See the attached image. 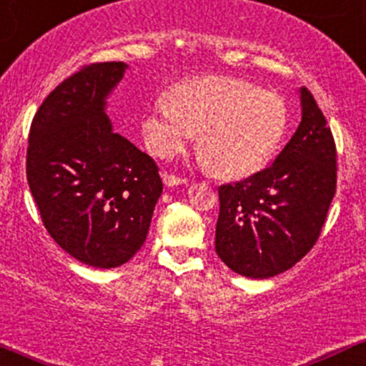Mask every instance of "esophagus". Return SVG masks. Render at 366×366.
Returning <instances> with one entry per match:
<instances>
[{
	"instance_id": "34e87169",
	"label": "esophagus",
	"mask_w": 366,
	"mask_h": 366,
	"mask_svg": "<svg viewBox=\"0 0 366 366\" xmlns=\"http://www.w3.org/2000/svg\"><path fill=\"white\" fill-rule=\"evenodd\" d=\"M162 179L163 182H165V186L169 187H175V186H182V184H187L189 180L187 179H182V177H177V175L174 174H162Z\"/></svg>"
}]
</instances>
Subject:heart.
Returning <instances> with one entry per match:
<instances>
[{"label":"heart","mask_w":366,"mask_h":366,"mask_svg":"<svg viewBox=\"0 0 366 366\" xmlns=\"http://www.w3.org/2000/svg\"><path fill=\"white\" fill-rule=\"evenodd\" d=\"M167 101L151 104L144 113L148 148L159 158H170L196 134L197 153L222 177L241 179L262 170L287 127L284 99L239 79L180 82Z\"/></svg>","instance_id":"b5f03b06"}]
</instances>
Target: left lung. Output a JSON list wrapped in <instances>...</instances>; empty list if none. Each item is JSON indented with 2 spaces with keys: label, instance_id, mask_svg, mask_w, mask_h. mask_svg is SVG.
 Wrapping results in <instances>:
<instances>
[{
  "label": "left lung",
  "instance_id": "8db88e82",
  "mask_svg": "<svg viewBox=\"0 0 366 366\" xmlns=\"http://www.w3.org/2000/svg\"><path fill=\"white\" fill-rule=\"evenodd\" d=\"M301 122L268 169L218 187L215 251L249 279L282 274L308 254L335 194V142L317 102L300 89Z\"/></svg>",
  "mask_w": 366,
  "mask_h": 366
}]
</instances>
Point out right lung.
I'll use <instances>...</instances> for the list:
<instances>
[{
    "mask_svg": "<svg viewBox=\"0 0 366 366\" xmlns=\"http://www.w3.org/2000/svg\"><path fill=\"white\" fill-rule=\"evenodd\" d=\"M127 69L82 66L49 92L29 132L27 182L46 230L96 268L120 267L141 249L163 191L153 158L113 132L104 112Z\"/></svg>",
    "mask_w": 366,
    "mask_h": 366,
    "instance_id": "add662e5",
    "label": "right lung"
}]
</instances>
